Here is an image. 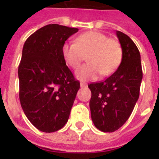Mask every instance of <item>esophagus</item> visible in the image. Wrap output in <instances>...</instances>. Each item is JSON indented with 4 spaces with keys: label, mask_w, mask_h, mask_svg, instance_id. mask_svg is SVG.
Masks as SVG:
<instances>
[{
    "label": "esophagus",
    "mask_w": 159,
    "mask_h": 159,
    "mask_svg": "<svg viewBox=\"0 0 159 159\" xmlns=\"http://www.w3.org/2000/svg\"><path fill=\"white\" fill-rule=\"evenodd\" d=\"M80 86H81V87L83 88V87H87V83H85V82H81V83H80Z\"/></svg>",
    "instance_id": "esophagus-1"
}]
</instances>
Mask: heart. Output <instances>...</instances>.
Instances as JSON below:
<instances>
[{
  "instance_id": "heart-1",
  "label": "heart",
  "mask_w": 159,
  "mask_h": 159,
  "mask_svg": "<svg viewBox=\"0 0 159 159\" xmlns=\"http://www.w3.org/2000/svg\"><path fill=\"white\" fill-rule=\"evenodd\" d=\"M62 53L72 68H77L87 55L89 63L76 72V77L81 81L95 79L100 73L102 76L113 73L122 58V48L118 41L99 31H88L77 36L76 42H66Z\"/></svg>"
}]
</instances>
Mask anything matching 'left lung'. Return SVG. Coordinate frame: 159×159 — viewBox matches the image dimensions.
Returning <instances> with one entry per match:
<instances>
[{
    "instance_id": "obj_1",
    "label": "left lung",
    "mask_w": 159,
    "mask_h": 159,
    "mask_svg": "<svg viewBox=\"0 0 159 159\" xmlns=\"http://www.w3.org/2000/svg\"><path fill=\"white\" fill-rule=\"evenodd\" d=\"M116 35L122 48L120 64L107 79L88 85L92 120L102 132H114L125 123L139 99L143 78L137 46L125 34L116 31Z\"/></svg>"
}]
</instances>
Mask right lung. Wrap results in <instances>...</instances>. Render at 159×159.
<instances>
[{"label":"right lung","instance_id":"add662e5","mask_svg":"<svg viewBox=\"0 0 159 159\" xmlns=\"http://www.w3.org/2000/svg\"><path fill=\"white\" fill-rule=\"evenodd\" d=\"M77 31L51 24L32 34L24 44L18 68L20 102L29 120L45 133L65 125L80 88L62 53L65 41Z\"/></svg>","mask_w":159,"mask_h":159}]
</instances>
